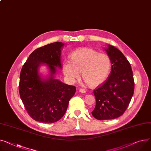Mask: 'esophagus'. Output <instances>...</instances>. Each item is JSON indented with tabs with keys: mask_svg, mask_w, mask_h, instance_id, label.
<instances>
[{
	"mask_svg": "<svg viewBox=\"0 0 151 151\" xmlns=\"http://www.w3.org/2000/svg\"><path fill=\"white\" fill-rule=\"evenodd\" d=\"M79 91L80 92H82V93H85L86 92V90L85 89H79Z\"/></svg>",
	"mask_w": 151,
	"mask_h": 151,
	"instance_id": "esophagus-1",
	"label": "esophagus"
}]
</instances>
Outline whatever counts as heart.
<instances>
[{"label":"heart","instance_id":"b5f03b06","mask_svg":"<svg viewBox=\"0 0 151 151\" xmlns=\"http://www.w3.org/2000/svg\"><path fill=\"white\" fill-rule=\"evenodd\" d=\"M69 60L63 62V71L71 82H74L82 72L83 79L90 87H96L104 83L111 71V63L105 54L89 48L74 51Z\"/></svg>","mask_w":151,"mask_h":151}]
</instances>
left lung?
<instances>
[{
	"label": "left lung",
	"instance_id": "obj_1",
	"mask_svg": "<svg viewBox=\"0 0 151 151\" xmlns=\"http://www.w3.org/2000/svg\"><path fill=\"white\" fill-rule=\"evenodd\" d=\"M111 60L108 78L94 90L96 107L92 114L100 120L118 118L127 109L134 94V81L131 66L123 53L111 45L105 48Z\"/></svg>",
	"mask_w": 151,
	"mask_h": 151
}]
</instances>
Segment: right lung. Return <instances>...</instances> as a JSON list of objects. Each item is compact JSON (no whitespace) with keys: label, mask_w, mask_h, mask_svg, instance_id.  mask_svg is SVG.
<instances>
[{"label":"right lung","mask_w":151,"mask_h":151,"mask_svg":"<svg viewBox=\"0 0 151 151\" xmlns=\"http://www.w3.org/2000/svg\"><path fill=\"white\" fill-rule=\"evenodd\" d=\"M64 45L62 42H54L36 49L22 66L19 94L28 113L36 121L51 123L59 120L75 94V86L55 77L57 68H62L61 51ZM43 65L49 70L46 77L39 73Z\"/></svg>","instance_id":"1"}]
</instances>
